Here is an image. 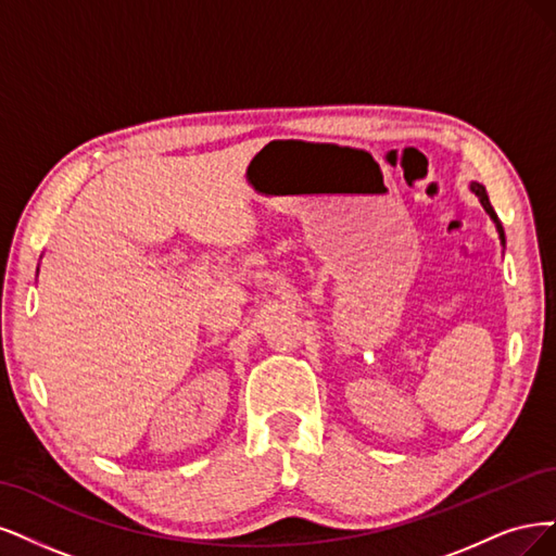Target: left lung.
Masks as SVG:
<instances>
[{
  "mask_svg": "<svg viewBox=\"0 0 556 556\" xmlns=\"http://www.w3.org/2000/svg\"><path fill=\"white\" fill-rule=\"evenodd\" d=\"M471 191L478 195L480 199V203H482V207H485V212L490 214L492 217V222L496 224V230H498V238H501V244H506V236H504V226H501V222H498V217H496V212H494V207H492V203H490V195H488V191H485V187L482 185H478V182H471Z\"/></svg>",
  "mask_w": 556,
  "mask_h": 556,
  "instance_id": "obj_1",
  "label": "left lung"
}]
</instances>
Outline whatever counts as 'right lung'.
I'll return each mask as SVG.
<instances>
[{"label": "right lung", "mask_w": 556, "mask_h": 556, "mask_svg": "<svg viewBox=\"0 0 556 556\" xmlns=\"http://www.w3.org/2000/svg\"><path fill=\"white\" fill-rule=\"evenodd\" d=\"M37 273H39V270H37Z\"/></svg>", "instance_id": "right-lung-1"}]
</instances>
